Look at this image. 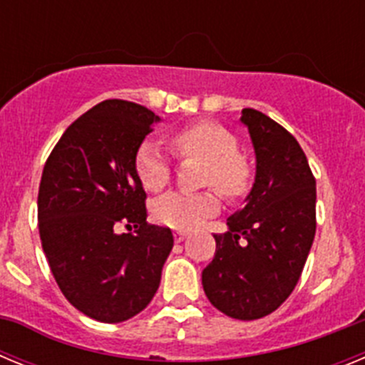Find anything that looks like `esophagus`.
Instances as JSON below:
<instances>
[{
    "label": "esophagus",
    "mask_w": 365,
    "mask_h": 365,
    "mask_svg": "<svg viewBox=\"0 0 365 365\" xmlns=\"http://www.w3.org/2000/svg\"><path fill=\"white\" fill-rule=\"evenodd\" d=\"M173 237H175V241H177V243H180V241H185V240H186V232H180V230H177L175 234H173Z\"/></svg>",
    "instance_id": "esophagus-1"
}]
</instances>
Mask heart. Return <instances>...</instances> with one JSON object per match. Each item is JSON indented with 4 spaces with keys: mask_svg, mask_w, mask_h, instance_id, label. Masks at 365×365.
I'll use <instances>...</instances> for the list:
<instances>
[{
    "mask_svg": "<svg viewBox=\"0 0 365 365\" xmlns=\"http://www.w3.org/2000/svg\"><path fill=\"white\" fill-rule=\"evenodd\" d=\"M172 146L182 157L205 160L202 185L214 186L227 197H237L247 190L250 170L237 153V143L225 128L214 122H195L172 135ZM135 172L150 192H159L170 182L172 164L153 140H144L135 153ZM214 192H170L153 205V217L175 230H192L217 212Z\"/></svg>",
    "mask_w": 365,
    "mask_h": 365,
    "instance_id": "b5f03b06",
    "label": "heart"
}]
</instances>
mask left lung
I'll use <instances>...</instances> for the list:
<instances>
[{"label":"left lung","mask_w":365,"mask_h":365,"mask_svg":"<svg viewBox=\"0 0 365 365\" xmlns=\"http://www.w3.org/2000/svg\"><path fill=\"white\" fill-rule=\"evenodd\" d=\"M256 153V177L215 256L202 289L235 320H257L282 305L302 276L316 232V180L298 140L256 109L241 111Z\"/></svg>","instance_id":"8db88e82"}]
</instances>
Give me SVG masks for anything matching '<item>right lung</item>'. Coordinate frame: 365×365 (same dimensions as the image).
Here are the masks:
<instances>
[{"mask_svg": "<svg viewBox=\"0 0 365 365\" xmlns=\"http://www.w3.org/2000/svg\"><path fill=\"white\" fill-rule=\"evenodd\" d=\"M163 120L144 106L104 100L58 140L41 173L38 227L51 272L74 309L120 324L146 309L173 247L170 228L146 222L135 153ZM118 224L133 235H118Z\"/></svg>", "mask_w": 365, "mask_h": 365, "instance_id": "add662e5", "label": "right lung"}]
</instances>
